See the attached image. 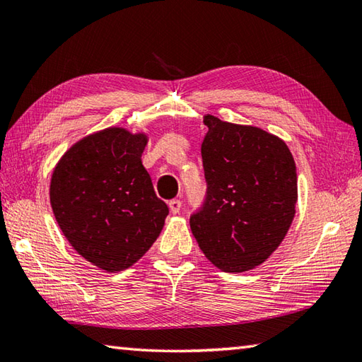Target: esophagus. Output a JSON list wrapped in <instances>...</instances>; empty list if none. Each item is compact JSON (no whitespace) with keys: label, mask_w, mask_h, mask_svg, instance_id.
Masks as SVG:
<instances>
[{"label":"esophagus","mask_w":362,"mask_h":362,"mask_svg":"<svg viewBox=\"0 0 362 362\" xmlns=\"http://www.w3.org/2000/svg\"><path fill=\"white\" fill-rule=\"evenodd\" d=\"M168 204H169V210H171L174 215H175V214H179V211H180V207H182V202H180L179 199H171V201H169Z\"/></svg>","instance_id":"1"}]
</instances>
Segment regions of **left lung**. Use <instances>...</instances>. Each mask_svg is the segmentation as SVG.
Listing matches in <instances>:
<instances>
[{
  "instance_id": "8db88e82",
  "label": "left lung",
  "mask_w": 362,
  "mask_h": 362,
  "mask_svg": "<svg viewBox=\"0 0 362 362\" xmlns=\"http://www.w3.org/2000/svg\"><path fill=\"white\" fill-rule=\"evenodd\" d=\"M201 147L207 191L189 228L211 264L228 273L260 265L281 245L298 199L284 141L251 125L205 116Z\"/></svg>"
}]
</instances>
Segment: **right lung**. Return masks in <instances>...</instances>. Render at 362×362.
<instances>
[{
  "label": "right lung",
  "mask_w": 362,
  "mask_h": 362,
  "mask_svg": "<svg viewBox=\"0 0 362 362\" xmlns=\"http://www.w3.org/2000/svg\"><path fill=\"white\" fill-rule=\"evenodd\" d=\"M146 144V134L111 127L70 147L52 175L49 202L62 233L106 272L143 257L169 214L141 161Z\"/></svg>",
  "instance_id": "1"
}]
</instances>
